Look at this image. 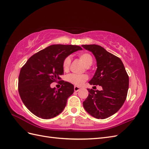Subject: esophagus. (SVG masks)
Here are the masks:
<instances>
[{"instance_id": "obj_1", "label": "esophagus", "mask_w": 149, "mask_h": 149, "mask_svg": "<svg viewBox=\"0 0 149 149\" xmlns=\"http://www.w3.org/2000/svg\"><path fill=\"white\" fill-rule=\"evenodd\" d=\"M79 89H80V88H79L78 86H74V91H76V92H78V91H79Z\"/></svg>"}]
</instances>
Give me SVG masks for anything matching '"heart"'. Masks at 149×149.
<instances>
[{"label":"heart","mask_w":149,"mask_h":149,"mask_svg":"<svg viewBox=\"0 0 149 149\" xmlns=\"http://www.w3.org/2000/svg\"><path fill=\"white\" fill-rule=\"evenodd\" d=\"M79 58L83 61L86 67H89L93 63V58L89 53H84L80 54ZM71 64V58L68 56L63 62V69L65 71H67L69 70ZM88 79V76L86 74H70L67 76V80L71 83L76 86H81Z\"/></svg>","instance_id":"heart-1"}]
</instances>
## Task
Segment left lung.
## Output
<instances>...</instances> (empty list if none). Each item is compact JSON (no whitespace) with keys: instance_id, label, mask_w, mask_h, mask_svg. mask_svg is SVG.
I'll list each match as a JSON object with an SVG mask.
<instances>
[{"instance_id":"1","label":"left lung","mask_w":149,"mask_h":149,"mask_svg":"<svg viewBox=\"0 0 149 149\" xmlns=\"http://www.w3.org/2000/svg\"><path fill=\"white\" fill-rule=\"evenodd\" d=\"M93 53L97 70L89 83L101 86V91L88 89L89 94L83 102L84 109L93 117L104 119L118 112L124 103L129 88V76L119 58L97 45H83Z\"/></svg>"}]
</instances>
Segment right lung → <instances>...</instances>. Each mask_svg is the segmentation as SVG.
Masks as SVG:
<instances>
[{
	"label": "right lung",
	"instance_id": "obj_1",
	"mask_svg": "<svg viewBox=\"0 0 149 149\" xmlns=\"http://www.w3.org/2000/svg\"><path fill=\"white\" fill-rule=\"evenodd\" d=\"M81 49L77 45H53L34 54L22 68L19 93L24 105L34 115L48 119L63 111L68 98L74 92V86L62 81L61 88L56 90L50 84L61 79L65 58Z\"/></svg>",
	"mask_w": 149,
	"mask_h": 149
}]
</instances>
